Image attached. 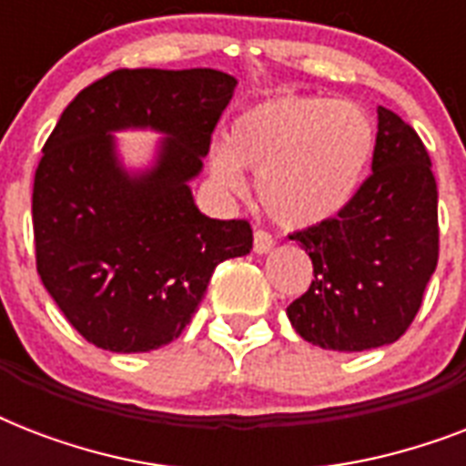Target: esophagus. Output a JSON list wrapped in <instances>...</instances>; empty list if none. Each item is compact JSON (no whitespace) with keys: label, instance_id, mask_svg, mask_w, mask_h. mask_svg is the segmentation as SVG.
<instances>
[{"label":"esophagus","instance_id":"obj_1","mask_svg":"<svg viewBox=\"0 0 466 466\" xmlns=\"http://www.w3.org/2000/svg\"><path fill=\"white\" fill-rule=\"evenodd\" d=\"M273 244H276V239L270 237L266 229H256L254 232V251L256 254H268L270 248H273Z\"/></svg>","mask_w":466,"mask_h":466}]
</instances>
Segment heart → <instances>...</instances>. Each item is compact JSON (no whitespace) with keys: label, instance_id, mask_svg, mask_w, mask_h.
<instances>
[{"label":"heart","instance_id":"heart-1","mask_svg":"<svg viewBox=\"0 0 466 466\" xmlns=\"http://www.w3.org/2000/svg\"><path fill=\"white\" fill-rule=\"evenodd\" d=\"M375 152V126L358 104L283 94L234 120L229 149L212 152V176L241 193L258 176L263 210L278 225H324L358 196Z\"/></svg>","mask_w":466,"mask_h":466}]
</instances>
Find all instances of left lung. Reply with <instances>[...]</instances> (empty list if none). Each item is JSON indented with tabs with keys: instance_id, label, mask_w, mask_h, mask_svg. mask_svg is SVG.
Masks as SVG:
<instances>
[{
	"instance_id": "8db88e82",
	"label": "left lung",
	"mask_w": 466,
	"mask_h": 466,
	"mask_svg": "<svg viewBox=\"0 0 466 466\" xmlns=\"http://www.w3.org/2000/svg\"><path fill=\"white\" fill-rule=\"evenodd\" d=\"M311 258L309 290L288 307L292 329L329 350H370L404 336L438 266V186L423 142L377 108L372 174L346 210L290 234Z\"/></svg>"
}]
</instances>
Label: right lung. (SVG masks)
Returning <instances> with one entry per match:
<instances>
[{
    "mask_svg": "<svg viewBox=\"0 0 466 466\" xmlns=\"http://www.w3.org/2000/svg\"><path fill=\"white\" fill-rule=\"evenodd\" d=\"M237 79L218 69H116L65 108L33 181L38 276L96 348L147 353L181 336L218 263L247 256V219L198 210L188 183ZM165 135L156 167L130 175L113 132Z\"/></svg>",
    "mask_w": 466,
    "mask_h": 466,
    "instance_id": "obj_1",
    "label": "right lung"
}]
</instances>
